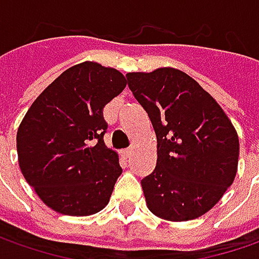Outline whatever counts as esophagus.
<instances>
[{"label":"esophagus","instance_id":"obj_1","mask_svg":"<svg viewBox=\"0 0 259 259\" xmlns=\"http://www.w3.org/2000/svg\"><path fill=\"white\" fill-rule=\"evenodd\" d=\"M122 157H124V158H131V157H133V150H131V148L124 150V151H122Z\"/></svg>","mask_w":259,"mask_h":259}]
</instances>
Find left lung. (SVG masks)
I'll return each mask as SVG.
<instances>
[{
	"mask_svg": "<svg viewBox=\"0 0 259 259\" xmlns=\"http://www.w3.org/2000/svg\"><path fill=\"white\" fill-rule=\"evenodd\" d=\"M157 135V165L141 180L150 212L170 222L197 219L218 203L238 171L239 138L222 106L174 67L126 73Z\"/></svg>",
	"mask_w": 259,
	"mask_h": 259,
	"instance_id": "obj_1",
	"label": "left lung"
}]
</instances>
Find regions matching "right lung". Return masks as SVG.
<instances>
[{
  "label": "right lung",
  "instance_id": "right-lung-1",
  "mask_svg": "<svg viewBox=\"0 0 259 259\" xmlns=\"http://www.w3.org/2000/svg\"><path fill=\"white\" fill-rule=\"evenodd\" d=\"M126 86L114 67L82 62L37 96L17 131L20 170L41 202L67 216H89L109 202L122 173L104 143L102 109Z\"/></svg>",
  "mask_w": 259,
  "mask_h": 259
}]
</instances>
